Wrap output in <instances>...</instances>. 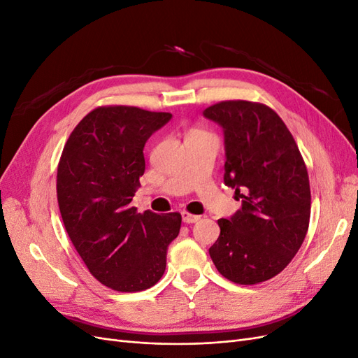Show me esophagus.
Instances as JSON below:
<instances>
[{
	"label": "esophagus",
	"instance_id": "34e87169",
	"mask_svg": "<svg viewBox=\"0 0 358 358\" xmlns=\"http://www.w3.org/2000/svg\"><path fill=\"white\" fill-rule=\"evenodd\" d=\"M182 220H183V222L192 224V222H197L200 220V216L199 215H192L189 212H182Z\"/></svg>",
	"mask_w": 358,
	"mask_h": 358
}]
</instances>
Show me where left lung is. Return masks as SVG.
Listing matches in <instances>:
<instances>
[{
	"label": "left lung",
	"instance_id": "1",
	"mask_svg": "<svg viewBox=\"0 0 358 358\" xmlns=\"http://www.w3.org/2000/svg\"><path fill=\"white\" fill-rule=\"evenodd\" d=\"M203 115L224 128V182L242 200L230 220H218L210 258L234 284L264 282L282 272L306 237V164L282 119L263 103L220 101Z\"/></svg>",
	"mask_w": 358,
	"mask_h": 358
}]
</instances>
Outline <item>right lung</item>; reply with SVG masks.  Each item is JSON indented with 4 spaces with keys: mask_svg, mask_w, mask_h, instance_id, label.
<instances>
[{
    "mask_svg": "<svg viewBox=\"0 0 358 358\" xmlns=\"http://www.w3.org/2000/svg\"><path fill=\"white\" fill-rule=\"evenodd\" d=\"M170 117L136 106H100L62 149L57 196L64 227L91 275L115 291L155 285L180 230L179 212L137 213L131 206L145 173L146 140Z\"/></svg>",
    "mask_w": 358,
    "mask_h": 358,
    "instance_id": "1",
    "label": "right lung"
}]
</instances>
